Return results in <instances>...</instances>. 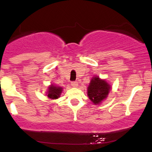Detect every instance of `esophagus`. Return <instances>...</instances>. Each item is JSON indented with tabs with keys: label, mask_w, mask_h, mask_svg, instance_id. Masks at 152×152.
<instances>
[{
	"label": "esophagus",
	"mask_w": 152,
	"mask_h": 152,
	"mask_svg": "<svg viewBox=\"0 0 152 152\" xmlns=\"http://www.w3.org/2000/svg\"><path fill=\"white\" fill-rule=\"evenodd\" d=\"M71 85L73 87H77L78 86V83L77 81H72L71 83Z\"/></svg>",
	"instance_id": "esophagus-1"
}]
</instances>
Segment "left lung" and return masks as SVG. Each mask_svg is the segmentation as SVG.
I'll use <instances>...</instances> for the list:
<instances>
[{
  "label": "left lung",
  "mask_w": 152,
  "mask_h": 152,
  "mask_svg": "<svg viewBox=\"0 0 152 152\" xmlns=\"http://www.w3.org/2000/svg\"><path fill=\"white\" fill-rule=\"evenodd\" d=\"M111 90V86L105 80L99 76L93 77L88 87V96L94 104H99L106 99Z\"/></svg>",
  "instance_id": "1"
}]
</instances>
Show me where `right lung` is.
<instances>
[{"label": "right lung", "instance_id": "add662e5", "mask_svg": "<svg viewBox=\"0 0 152 152\" xmlns=\"http://www.w3.org/2000/svg\"><path fill=\"white\" fill-rule=\"evenodd\" d=\"M63 88L60 86H54V85H50L48 87V97L50 99H56L60 97Z\"/></svg>", "mask_w": 152, "mask_h": 152}]
</instances>
